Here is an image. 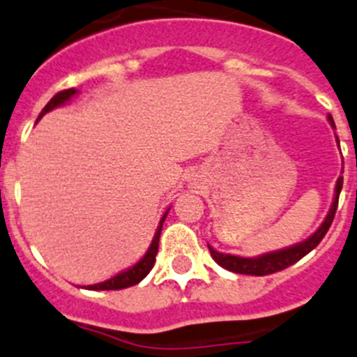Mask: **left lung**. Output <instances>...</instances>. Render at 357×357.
<instances>
[{"label": "left lung", "mask_w": 357, "mask_h": 357, "mask_svg": "<svg viewBox=\"0 0 357 357\" xmlns=\"http://www.w3.org/2000/svg\"><path fill=\"white\" fill-rule=\"evenodd\" d=\"M329 121H331V125L335 126L331 116H329ZM342 185H344V178L340 176L338 181H336L335 201H333V206H331V209H329L328 216H326V220L322 222L321 227L317 229V232H315L314 236H310L306 241L291 246V248L278 250V252H271V254L261 255V257H255V259L236 257V255L220 254V252H216V250H213L211 246L208 245L209 254H211V257L215 259L216 264H220L222 268L229 269V271H232V273H239V275L264 276V275H271V273H276V271H282V269L296 264L299 259H303L306 254H310V252H312V250H314L315 246L322 241V238L326 236V232H328L329 227H331L336 208H338V197H340V192H342Z\"/></svg>", "instance_id": "1"}]
</instances>
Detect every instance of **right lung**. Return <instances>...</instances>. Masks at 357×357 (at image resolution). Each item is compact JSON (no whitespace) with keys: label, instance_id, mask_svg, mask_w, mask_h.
Returning <instances> with one entry per match:
<instances>
[{"label":"right lung","instance_id":"1","mask_svg":"<svg viewBox=\"0 0 357 357\" xmlns=\"http://www.w3.org/2000/svg\"><path fill=\"white\" fill-rule=\"evenodd\" d=\"M75 93H77V89H73V88L63 89V91L56 93V95L52 96L51 100H49L47 105H45V107L42 109V112H40L38 119L42 118V116L45 114V112L52 111V109L58 107V105H63V103H65L66 100L72 98V96L75 95ZM167 213H165V215L162 216V220H160L158 231H156L155 238H153L151 246H149V250H148V252H146V255L141 259V261L137 262V264L133 266V268L126 269V271L119 273V275H116L114 278L107 280V282H102V284H96V285H89L88 289H91V291H119V289L132 287V285L139 284L141 280H144L146 275H148V273L153 269V266H155L156 254H158L160 234H162V224H163V220H165V216H167Z\"/></svg>","mask_w":357,"mask_h":357}]
</instances>
